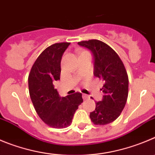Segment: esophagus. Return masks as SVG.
Wrapping results in <instances>:
<instances>
[{
	"mask_svg": "<svg viewBox=\"0 0 155 155\" xmlns=\"http://www.w3.org/2000/svg\"><path fill=\"white\" fill-rule=\"evenodd\" d=\"M82 98H83V99H85V100H86V99H89V96L88 95H86V94H82Z\"/></svg>",
	"mask_w": 155,
	"mask_h": 155,
	"instance_id": "obj_1",
	"label": "esophagus"
}]
</instances>
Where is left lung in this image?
Returning a JSON list of instances; mask_svg holds the SVG:
<instances>
[{
	"mask_svg": "<svg viewBox=\"0 0 155 155\" xmlns=\"http://www.w3.org/2000/svg\"><path fill=\"white\" fill-rule=\"evenodd\" d=\"M80 47L92 52L94 58V76L104 80L101 90L102 101L95 102V108L90 112L95 125H104L115 121L124 109L128 94V77L123 63L113 49L98 40L78 43Z\"/></svg>",
	"mask_w": 155,
	"mask_h": 155,
	"instance_id": "obj_1",
	"label": "left lung"
}]
</instances>
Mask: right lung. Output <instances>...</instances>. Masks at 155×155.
<instances>
[{"instance_id": "1", "label": "right lung", "mask_w": 155, "mask_h": 155, "mask_svg": "<svg viewBox=\"0 0 155 155\" xmlns=\"http://www.w3.org/2000/svg\"><path fill=\"white\" fill-rule=\"evenodd\" d=\"M70 43H54L38 56L28 78L30 99L39 117L50 127L70 125L75 112L83 102L82 93L60 97L53 82L60 79L62 56Z\"/></svg>"}]
</instances>
